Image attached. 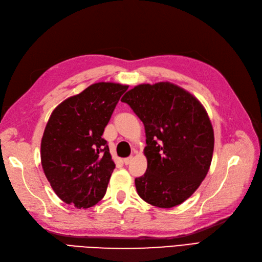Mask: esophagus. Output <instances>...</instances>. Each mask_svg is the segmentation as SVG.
I'll return each instance as SVG.
<instances>
[{
  "instance_id": "34e87169",
  "label": "esophagus",
  "mask_w": 262,
  "mask_h": 262,
  "mask_svg": "<svg viewBox=\"0 0 262 262\" xmlns=\"http://www.w3.org/2000/svg\"><path fill=\"white\" fill-rule=\"evenodd\" d=\"M131 161H132V156H129V157L124 158V160H123V163H124V165H129Z\"/></svg>"
}]
</instances>
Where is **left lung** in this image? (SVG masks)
<instances>
[{
  "label": "left lung",
  "mask_w": 262,
  "mask_h": 262,
  "mask_svg": "<svg viewBox=\"0 0 262 262\" xmlns=\"http://www.w3.org/2000/svg\"><path fill=\"white\" fill-rule=\"evenodd\" d=\"M121 101L145 128L147 168L136 178L139 195L163 209L181 204L199 188L212 162L214 132L204 107L169 82L140 84Z\"/></svg>",
  "instance_id": "left-lung-1"
}]
</instances>
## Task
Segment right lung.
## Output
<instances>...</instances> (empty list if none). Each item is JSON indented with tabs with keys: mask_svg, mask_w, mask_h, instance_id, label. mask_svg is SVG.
<instances>
[{
	"mask_svg": "<svg viewBox=\"0 0 262 262\" xmlns=\"http://www.w3.org/2000/svg\"><path fill=\"white\" fill-rule=\"evenodd\" d=\"M128 87L95 83L52 112L41 140V165L63 202L87 209L104 198L116 165L101 136Z\"/></svg>",
	"mask_w": 262,
	"mask_h": 262,
	"instance_id": "1",
	"label": "right lung"
}]
</instances>
